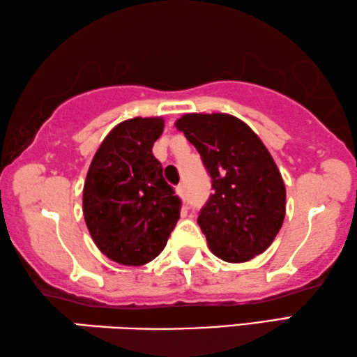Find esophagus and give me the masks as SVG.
Returning a JSON list of instances; mask_svg holds the SVG:
<instances>
[{"label":"esophagus","mask_w":357,"mask_h":357,"mask_svg":"<svg viewBox=\"0 0 357 357\" xmlns=\"http://www.w3.org/2000/svg\"><path fill=\"white\" fill-rule=\"evenodd\" d=\"M175 191H177V195L180 196V197H185L186 196V190H185V185L183 183H180L177 188H175Z\"/></svg>","instance_id":"esophagus-1"}]
</instances>
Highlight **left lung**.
<instances>
[{
    "mask_svg": "<svg viewBox=\"0 0 357 357\" xmlns=\"http://www.w3.org/2000/svg\"><path fill=\"white\" fill-rule=\"evenodd\" d=\"M211 177L197 218L216 257L241 264L265 252L285 218V185L260 137L235 116L185 114L175 122Z\"/></svg>",
    "mask_w": 357,
    "mask_h": 357,
    "instance_id": "8db88e82",
    "label": "left lung"
}]
</instances>
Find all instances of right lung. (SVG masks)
Here are the masks:
<instances>
[{"mask_svg":"<svg viewBox=\"0 0 357 357\" xmlns=\"http://www.w3.org/2000/svg\"><path fill=\"white\" fill-rule=\"evenodd\" d=\"M162 128V117L116 125L86 175V226L100 251L121 265L141 266L158 257L180 218L182 201L152 153Z\"/></svg>","mask_w":357,"mask_h":357,"instance_id":"obj_1","label":"right lung"}]
</instances>
